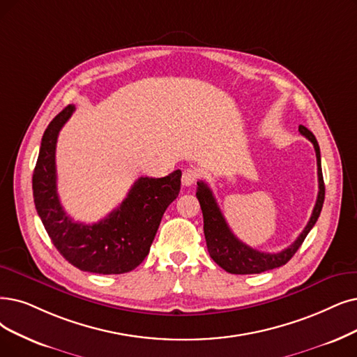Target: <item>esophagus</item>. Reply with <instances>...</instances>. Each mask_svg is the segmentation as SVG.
I'll return each instance as SVG.
<instances>
[{
	"label": "esophagus",
	"mask_w": 357,
	"mask_h": 357,
	"mask_svg": "<svg viewBox=\"0 0 357 357\" xmlns=\"http://www.w3.org/2000/svg\"><path fill=\"white\" fill-rule=\"evenodd\" d=\"M197 178H199V171L196 168H186L183 171L181 183L183 186H192V184L196 183Z\"/></svg>",
	"instance_id": "esophagus-1"
}]
</instances>
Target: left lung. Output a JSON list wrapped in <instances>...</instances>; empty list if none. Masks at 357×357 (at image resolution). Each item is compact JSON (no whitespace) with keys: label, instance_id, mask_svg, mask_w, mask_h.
Instances as JSON below:
<instances>
[{"label":"left lung","instance_id":"1","mask_svg":"<svg viewBox=\"0 0 357 357\" xmlns=\"http://www.w3.org/2000/svg\"><path fill=\"white\" fill-rule=\"evenodd\" d=\"M298 132L305 137H307L313 148L317 152V164H318V197L315 208L312 211L310 220L305 230L296 238L293 245L286 248L278 253H266L252 249L250 246L245 245L240 241L233 231L228 227L222 212L215 201L205 181H197V190L196 196L197 201L201 204V209L204 213V233L206 238V246L211 258L215 261L222 269L230 274H261L264 271L274 269L278 266L286 265L297 252V249L302 246L306 236L312 230V227L319 218V213L324 205L325 199V186H324V177H322V168H321V152L319 145L310 130H307L305 126H298Z\"/></svg>","mask_w":357,"mask_h":357}]
</instances>
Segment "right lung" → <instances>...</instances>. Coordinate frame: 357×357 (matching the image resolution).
<instances>
[{
    "label": "right lung",
    "instance_id": "right-lung-1",
    "mask_svg": "<svg viewBox=\"0 0 357 357\" xmlns=\"http://www.w3.org/2000/svg\"><path fill=\"white\" fill-rule=\"evenodd\" d=\"M73 111L75 105L66 107L42 136L32 178L38 215L56 250L73 266L102 275L129 273L149 253L165 209L178 196L181 171L161 178L140 177L108 217L95 224L76 222L60 204L55 169L56 139Z\"/></svg>",
    "mask_w": 357,
    "mask_h": 357
}]
</instances>
